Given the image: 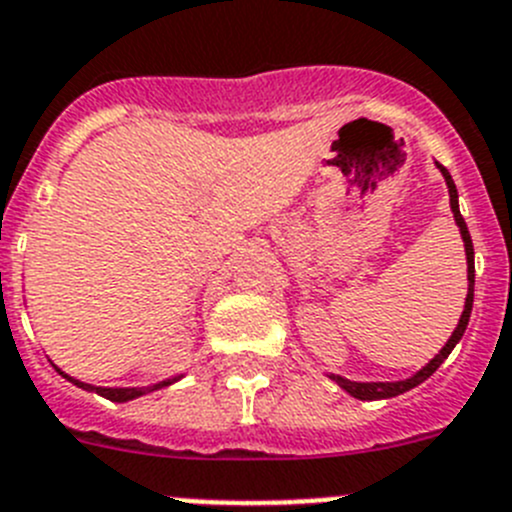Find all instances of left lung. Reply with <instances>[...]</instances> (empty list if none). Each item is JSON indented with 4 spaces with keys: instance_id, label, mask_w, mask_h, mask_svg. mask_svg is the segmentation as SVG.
I'll return each mask as SVG.
<instances>
[{
    "instance_id": "8db88e82",
    "label": "left lung",
    "mask_w": 512,
    "mask_h": 512,
    "mask_svg": "<svg viewBox=\"0 0 512 512\" xmlns=\"http://www.w3.org/2000/svg\"><path fill=\"white\" fill-rule=\"evenodd\" d=\"M439 170H442L444 180H447V187H449V203H452V213H454V220H457L459 225V233H462V241H464V251H467V281H470V292H467V299H464V312L462 317H459V325L454 327L452 337L447 340V345H444L442 350H439V355L434 360H431L429 365H424V368L419 370L416 375H411V378H406V381H398V383H355V381H348V378H340V375H330L332 381L337 383L340 388H345V391L350 393V396L360 398V401H378V398H391V396H401V393L411 391L414 386H419V383H424L426 378H429L434 370L439 368V365L444 363V360L449 358V353L454 350V345H457L459 340H462L464 330H467V322H470V314H472V299H475V248H472V238H470V231H467V223H464L462 213H459V200H457V187H454V180L452 175L447 172V167H442L439 164Z\"/></svg>"
}]
</instances>
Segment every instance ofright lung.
Masks as SVG:
<instances>
[{
    "instance_id": "1",
    "label": "right lung",
    "mask_w": 512,
    "mask_h": 512,
    "mask_svg": "<svg viewBox=\"0 0 512 512\" xmlns=\"http://www.w3.org/2000/svg\"><path fill=\"white\" fill-rule=\"evenodd\" d=\"M60 375H65V373H60ZM65 378H68V375H65ZM68 381H73V378H68ZM175 381H177V378H172V381H162V383H157V386H152V388H96V386H88V383H78V381H73V383H75V386L86 388V391H96L98 396L109 398V401L124 403V401H131V398L142 396V393L154 391V388L170 386V383H175Z\"/></svg>"
}]
</instances>
